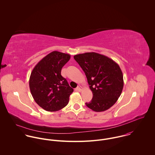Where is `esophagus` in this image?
<instances>
[{
    "mask_svg": "<svg viewBox=\"0 0 155 155\" xmlns=\"http://www.w3.org/2000/svg\"><path fill=\"white\" fill-rule=\"evenodd\" d=\"M78 91H79V92H81L82 91V89H83V88L82 87H80V86H78L76 89Z\"/></svg>",
    "mask_w": 155,
    "mask_h": 155,
    "instance_id": "obj_1",
    "label": "esophagus"
}]
</instances>
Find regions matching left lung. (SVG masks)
<instances>
[{
  "mask_svg": "<svg viewBox=\"0 0 155 155\" xmlns=\"http://www.w3.org/2000/svg\"><path fill=\"white\" fill-rule=\"evenodd\" d=\"M87 76L92 92V100L86 106L97 112L107 110L120 97L124 78L119 66L112 59L96 52H86L74 56Z\"/></svg>",
  "mask_w": 155,
  "mask_h": 155,
  "instance_id": "1",
  "label": "left lung"
}]
</instances>
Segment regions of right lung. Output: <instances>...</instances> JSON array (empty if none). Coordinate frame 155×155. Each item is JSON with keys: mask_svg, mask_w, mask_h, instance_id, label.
<instances>
[{"mask_svg": "<svg viewBox=\"0 0 155 155\" xmlns=\"http://www.w3.org/2000/svg\"><path fill=\"white\" fill-rule=\"evenodd\" d=\"M70 55L52 51L43 58L33 69L29 87L36 103L48 111L59 110L66 106L73 92L61 74V68Z\"/></svg>", "mask_w": 155, "mask_h": 155, "instance_id": "add662e5", "label": "right lung"}]
</instances>
